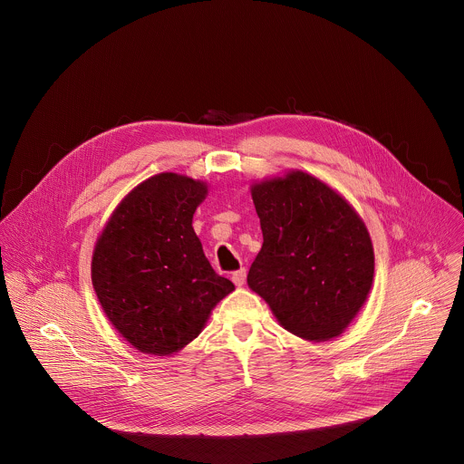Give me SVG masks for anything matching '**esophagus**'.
<instances>
[{
    "label": "esophagus",
    "instance_id": "1",
    "mask_svg": "<svg viewBox=\"0 0 464 464\" xmlns=\"http://www.w3.org/2000/svg\"><path fill=\"white\" fill-rule=\"evenodd\" d=\"M232 280H234V284L236 285H243L245 282H246V269L245 267H241V269H237V271H234L232 273Z\"/></svg>",
    "mask_w": 464,
    "mask_h": 464
}]
</instances>
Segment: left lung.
I'll return each mask as SVG.
<instances>
[{"mask_svg":"<svg viewBox=\"0 0 464 464\" xmlns=\"http://www.w3.org/2000/svg\"><path fill=\"white\" fill-rule=\"evenodd\" d=\"M263 248L248 271L278 324L307 341H329L364 305L375 273L370 232L324 180L291 169L250 186Z\"/></svg>","mask_w":464,"mask_h":464,"instance_id":"8db88e82","label":"left lung"}]
</instances>
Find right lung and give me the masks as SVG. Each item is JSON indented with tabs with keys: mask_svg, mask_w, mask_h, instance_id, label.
Here are the masks:
<instances>
[{
	"mask_svg": "<svg viewBox=\"0 0 464 464\" xmlns=\"http://www.w3.org/2000/svg\"><path fill=\"white\" fill-rule=\"evenodd\" d=\"M207 193L191 177L153 175L120 201L96 241L91 278L100 305L142 353L182 350L236 289L212 269L193 228Z\"/></svg>",
	"mask_w": 464,
	"mask_h": 464,
	"instance_id": "right-lung-1",
	"label": "right lung"
}]
</instances>
